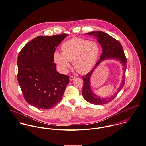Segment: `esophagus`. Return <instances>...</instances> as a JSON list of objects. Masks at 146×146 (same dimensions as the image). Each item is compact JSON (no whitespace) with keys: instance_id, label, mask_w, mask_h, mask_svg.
<instances>
[{"instance_id":"esophagus-1","label":"esophagus","mask_w":146,"mask_h":146,"mask_svg":"<svg viewBox=\"0 0 146 146\" xmlns=\"http://www.w3.org/2000/svg\"><path fill=\"white\" fill-rule=\"evenodd\" d=\"M76 78V77L75 76H70L69 80H70V81H73V80H74Z\"/></svg>"}]
</instances>
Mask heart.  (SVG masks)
Masks as SVG:
<instances>
[{"mask_svg":"<svg viewBox=\"0 0 146 146\" xmlns=\"http://www.w3.org/2000/svg\"><path fill=\"white\" fill-rule=\"evenodd\" d=\"M61 49L62 54L55 51L54 59L62 70L66 72L70 66L69 61H73L74 68L82 74L87 73L92 69L100 52L96 42L78 37L66 41Z\"/></svg>","mask_w":146,"mask_h":146,"instance_id":"b5f03b06","label":"heart"}]
</instances>
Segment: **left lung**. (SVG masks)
<instances>
[{"mask_svg":"<svg viewBox=\"0 0 146 146\" xmlns=\"http://www.w3.org/2000/svg\"><path fill=\"white\" fill-rule=\"evenodd\" d=\"M88 34L90 35H93L97 37V41L101 44V46L102 48V52L100 56V60L96 63L94 69L88 72L86 75L82 77V78L83 79L82 95L84 98L91 104L94 105H103L111 101L123 88L125 80L127 58L120 43L108 33L102 31H94L88 33ZM108 58H115L121 62L124 68L123 78L121 86L113 97L108 99H101L96 96L92 91L90 87V77L93 70L97 65L99 64L102 60Z\"/></svg>","mask_w":146,"mask_h":146,"instance_id":"left-lung-1","label":"left lung"}]
</instances>
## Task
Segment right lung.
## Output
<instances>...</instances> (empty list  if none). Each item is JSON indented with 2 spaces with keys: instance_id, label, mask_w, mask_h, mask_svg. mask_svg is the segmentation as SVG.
<instances>
[{
  "instance_id": "right-lung-1",
  "label": "right lung",
  "mask_w": 146,
  "mask_h": 146,
  "mask_svg": "<svg viewBox=\"0 0 146 146\" xmlns=\"http://www.w3.org/2000/svg\"><path fill=\"white\" fill-rule=\"evenodd\" d=\"M68 35L40 36L28 42L17 59L18 82L26 102L40 109H49L62 98L69 77L56 70L54 54Z\"/></svg>"
}]
</instances>
